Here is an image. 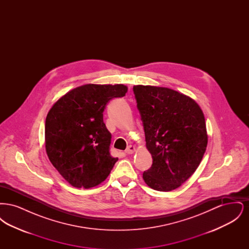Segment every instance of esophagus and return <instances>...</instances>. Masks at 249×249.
Instances as JSON below:
<instances>
[{
  "instance_id": "esophagus-1",
  "label": "esophagus",
  "mask_w": 249,
  "mask_h": 249,
  "mask_svg": "<svg viewBox=\"0 0 249 249\" xmlns=\"http://www.w3.org/2000/svg\"><path fill=\"white\" fill-rule=\"evenodd\" d=\"M134 151H135V146H134V145H129V146L126 148L125 153L128 155L132 154Z\"/></svg>"
}]
</instances>
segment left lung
I'll use <instances>...</instances> for the list:
<instances>
[{
    "instance_id": "left-lung-1",
    "label": "left lung",
    "mask_w": 249,
    "mask_h": 249,
    "mask_svg": "<svg viewBox=\"0 0 249 249\" xmlns=\"http://www.w3.org/2000/svg\"><path fill=\"white\" fill-rule=\"evenodd\" d=\"M133 93L153 159L142 178L153 190H176L194 174L206 150L208 137L201 107L168 88L137 85Z\"/></svg>"
}]
</instances>
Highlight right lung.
Listing matches in <instances>:
<instances>
[{"mask_svg": "<svg viewBox=\"0 0 249 249\" xmlns=\"http://www.w3.org/2000/svg\"><path fill=\"white\" fill-rule=\"evenodd\" d=\"M127 91L122 84H87L63 95L49 110L45 126L47 154L72 187L98 186L118 161L109 151L111 133L103 113L110 100Z\"/></svg>", "mask_w": 249, "mask_h": 249, "instance_id": "add662e5", "label": "right lung"}]
</instances>
